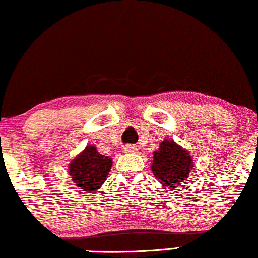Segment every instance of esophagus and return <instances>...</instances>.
<instances>
[{"label": "esophagus", "mask_w": 258, "mask_h": 258, "mask_svg": "<svg viewBox=\"0 0 258 258\" xmlns=\"http://www.w3.org/2000/svg\"><path fill=\"white\" fill-rule=\"evenodd\" d=\"M124 151H125V152H129V153H136L138 148H136L135 146H132V145H126V146L124 147Z\"/></svg>", "instance_id": "obj_1"}]
</instances>
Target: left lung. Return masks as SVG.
Returning <instances> with one entry per match:
<instances>
[{"label": "left lung", "mask_w": 258, "mask_h": 258, "mask_svg": "<svg viewBox=\"0 0 258 258\" xmlns=\"http://www.w3.org/2000/svg\"><path fill=\"white\" fill-rule=\"evenodd\" d=\"M192 168V157L172 140H164L160 144L159 150L154 152L151 166L157 180L169 188H176L181 183L186 184Z\"/></svg>", "instance_id": "left-lung-1"}]
</instances>
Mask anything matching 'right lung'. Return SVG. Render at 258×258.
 I'll use <instances>...</instances> for the list:
<instances>
[{
  "instance_id": "1",
  "label": "right lung",
  "mask_w": 258,
  "mask_h": 258,
  "mask_svg": "<svg viewBox=\"0 0 258 258\" xmlns=\"http://www.w3.org/2000/svg\"><path fill=\"white\" fill-rule=\"evenodd\" d=\"M112 160L96 151V147L87 146L69 166V174L80 189L96 192L107 178Z\"/></svg>"
}]
</instances>
